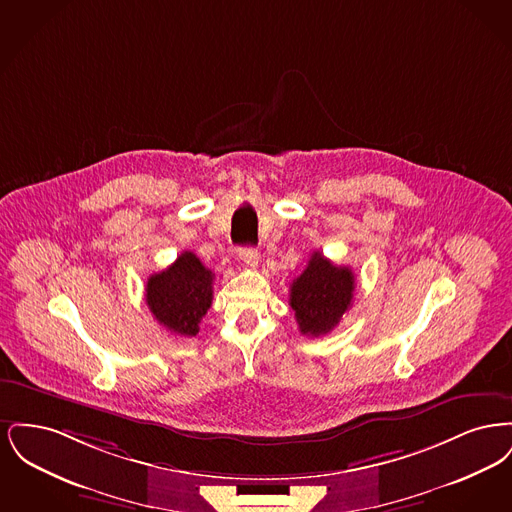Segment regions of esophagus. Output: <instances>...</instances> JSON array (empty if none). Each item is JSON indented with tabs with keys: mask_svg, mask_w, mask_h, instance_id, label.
I'll use <instances>...</instances> for the list:
<instances>
[{
	"mask_svg": "<svg viewBox=\"0 0 512 512\" xmlns=\"http://www.w3.org/2000/svg\"><path fill=\"white\" fill-rule=\"evenodd\" d=\"M238 253H240V259L244 261L247 267L255 268L259 265V253H257V249H253V247H240Z\"/></svg>",
	"mask_w": 512,
	"mask_h": 512,
	"instance_id": "esophagus-1",
	"label": "esophagus"
}]
</instances>
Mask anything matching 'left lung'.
<instances>
[{
	"instance_id": "obj_1",
	"label": "left lung",
	"mask_w": 512,
	"mask_h": 512,
	"mask_svg": "<svg viewBox=\"0 0 512 512\" xmlns=\"http://www.w3.org/2000/svg\"><path fill=\"white\" fill-rule=\"evenodd\" d=\"M355 274L349 267H338L320 251L311 255L307 268L290 288V307L303 336L318 338L340 324L351 307Z\"/></svg>"
}]
</instances>
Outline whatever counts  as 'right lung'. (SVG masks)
<instances>
[{
  "label": "right lung",
  "instance_id": "right-lung-1",
  "mask_svg": "<svg viewBox=\"0 0 512 512\" xmlns=\"http://www.w3.org/2000/svg\"><path fill=\"white\" fill-rule=\"evenodd\" d=\"M215 274L192 251H184L171 267L151 274L146 301L155 320L171 334L192 338L213 301Z\"/></svg>",
  "mask_w": 512,
  "mask_h": 512
}]
</instances>
